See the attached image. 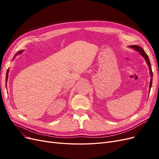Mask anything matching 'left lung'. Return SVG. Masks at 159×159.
Here are the masks:
<instances>
[{"instance_id":"left-lung-1","label":"left lung","mask_w":159,"mask_h":159,"mask_svg":"<svg viewBox=\"0 0 159 159\" xmlns=\"http://www.w3.org/2000/svg\"><path fill=\"white\" fill-rule=\"evenodd\" d=\"M130 48H132L134 49L135 50L138 51L140 54L143 56V57L145 58V60H146L148 66V68H149V70H150V75H151V82H150V89L151 88V85H152V69H151V62H150V60H149L148 59V57L147 56V54H146V53L145 52V51H144V50L141 47L139 46H137V45H133V46H129Z\"/></svg>"}]
</instances>
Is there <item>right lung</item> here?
<instances>
[{
    "instance_id": "obj_1",
    "label": "right lung",
    "mask_w": 159,
    "mask_h": 159,
    "mask_svg": "<svg viewBox=\"0 0 159 159\" xmlns=\"http://www.w3.org/2000/svg\"><path fill=\"white\" fill-rule=\"evenodd\" d=\"M22 51H19V52H18V53L17 54H16V55H15V56H16L18 54H21L22 53ZM8 70L7 71V77H6V78H7H7H8Z\"/></svg>"
}]
</instances>
